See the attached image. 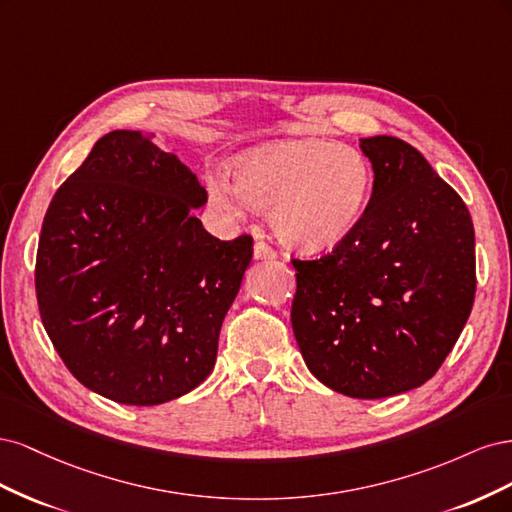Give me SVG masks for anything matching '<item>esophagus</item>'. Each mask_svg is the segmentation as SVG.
<instances>
[{
    "label": "esophagus",
    "mask_w": 512,
    "mask_h": 512,
    "mask_svg": "<svg viewBox=\"0 0 512 512\" xmlns=\"http://www.w3.org/2000/svg\"><path fill=\"white\" fill-rule=\"evenodd\" d=\"M254 258L256 260H273L275 258V250L265 241H256V245H254Z\"/></svg>",
    "instance_id": "obj_1"
}]
</instances>
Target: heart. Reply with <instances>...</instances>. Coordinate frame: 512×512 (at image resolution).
Segmentation results:
<instances>
[{
  "instance_id": "obj_1",
  "label": "heart",
  "mask_w": 512,
  "mask_h": 512,
  "mask_svg": "<svg viewBox=\"0 0 512 512\" xmlns=\"http://www.w3.org/2000/svg\"><path fill=\"white\" fill-rule=\"evenodd\" d=\"M371 183V166L356 147L303 138L247 151L235 162V181L211 175L207 190L211 203L235 218L247 207L271 209L277 239L318 254L361 222Z\"/></svg>"
}]
</instances>
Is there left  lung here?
<instances>
[{
    "mask_svg": "<svg viewBox=\"0 0 512 512\" xmlns=\"http://www.w3.org/2000/svg\"><path fill=\"white\" fill-rule=\"evenodd\" d=\"M374 192L361 222L316 260H292V331L329 389L382 399L425 384L474 305V226L461 196L395 136L361 138Z\"/></svg>",
    "mask_w": 512,
    "mask_h": 512,
    "instance_id": "8db88e82",
    "label": "left lung"
}]
</instances>
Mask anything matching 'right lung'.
Here are the masks:
<instances>
[{
	"label": "right lung",
	"mask_w": 512,
	"mask_h": 512,
	"mask_svg": "<svg viewBox=\"0 0 512 512\" xmlns=\"http://www.w3.org/2000/svg\"><path fill=\"white\" fill-rule=\"evenodd\" d=\"M207 190L143 132L102 136L46 209L36 297L46 333L89 391L158 406L203 382L254 239L194 218Z\"/></svg>",
	"instance_id": "obj_1"
}]
</instances>
